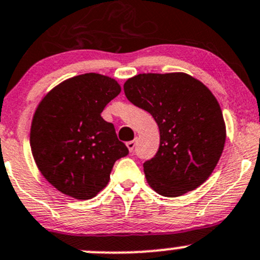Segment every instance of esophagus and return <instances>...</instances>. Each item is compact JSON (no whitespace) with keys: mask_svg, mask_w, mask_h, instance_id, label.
Segmentation results:
<instances>
[{"mask_svg":"<svg viewBox=\"0 0 260 260\" xmlns=\"http://www.w3.org/2000/svg\"><path fill=\"white\" fill-rule=\"evenodd\" d=\"M127 145V148L129 149V152L135 151V147H136V141H129V142L125 143Z\"/></svg>","mask_w":260,"mask_h":260,"instance_id":"obj_1","label":"esophagus"}]
</instances>
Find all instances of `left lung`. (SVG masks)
I'll return each instance as SVG.
<instances>
[{
    "mask_svg": "<svg viewBox=\"0 0 260 260\" xmlns=\"http://www.w3.org/2000/svg\"><path fill=\"white\" fill-rule=\"evenodd\" d=\"M128 101L148 112L159 128V148L143 164L148 185L176 198L203 185L226 140L221 108L210 89L185 73L138 74L124 83Z\"/></svg>",
    "mask_w": 260,
    "mask_h": 260,
    "instance_id": "left-lung-1",
    "label": "left lung"
}]
</instances>
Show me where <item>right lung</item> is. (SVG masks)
<instances>
[{"label": "right lung", "mask_w": 260, "mask_h": 260, "mask_svg": "<svg viewBox=\"0 0 260 260\" xmlns=\"http://www.w3.org/2000/svg\"><path fill=\"white\" fill-rule=\"evenodd\" d=\"M120 93L113 78L86 73L64 80L41 99L31 123L36 166L56 190L89 200L103 190L113 165L128 154L101 113Z\"/></svg>", "instance_id": "right-lung-1"}]
</instances>
